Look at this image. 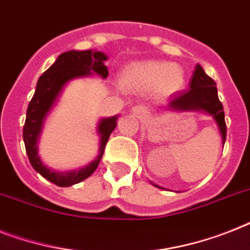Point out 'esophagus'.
<instances>
[{
  "label": "esophagus",
  "instance_id": "34e87169",
  "mask_svg": "<svg viewBox=\"0 0 250 250\" xmlns=\"http://www.w3.org/2000/svg\"><path fill=\"white\" fill-rule=\"evenodd\" d=\"M132 111H133V114H135L136 117H143V115L145 114V109H144V106H141V105H136V106L132 107Z\"/></svg>",
  "mask_w": 250,
  "mask_h": 250
}]
</instances>
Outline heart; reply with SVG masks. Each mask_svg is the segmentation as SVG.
<instances>
[{"label":"heart","mask_w":250,"mask_h":250,"mask_svg":"<svg viewBox=\"0 0 250 250\" xmlns=\"http://www.w3.org/2000/svg\"><path fill=\"white\" fill-rule=\"evenodd\" d=\"M122 84L133 90L150 91L159 88L163 92H174L184 86L182 69L169 62L149 60L132 62L123 69Z\"/></svg>","instance_id":"1"}]
</instances>
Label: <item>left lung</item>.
<instances>
[{
    "label": "left lung",
    "mask_w": 250,
    "mask_h": 250,
    "mask_svg": "<svg viewBox=\"0 0 250 250\" xmlns=\"http://www.w3.org/2000/svg\"><path fill=\"white\" fill-rule=\"evenodd\" d=\"M190 88L176 93L168 103L169 110H203L209 113L218 125L222 135V141H226V123L222 103L218 99L216 82L207 76L200 65H196L190 81Z\"/></svg>",
    "instance_id": "obj_1"
}]
</instances>
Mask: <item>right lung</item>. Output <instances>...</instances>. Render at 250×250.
I'll return each mask as SVG.
<instances>
[{"label":"right lung","mask_w":250,"mask_h":250,"mask_svg":"<svg viewBox=\"0 0 250 250\" xmlns=\"http://www.w3.org/2000/svg\"><path fill=\"white\" fill-rule=\"evenodd\" d=\"M106 59V55H104L103 52L91 51V50L62 52L58 58V60L40 77L37 86H36V92L28 105L25 123H24L23 128V139L24 144H25L26 154H28L32 167L42 177L58 186L66 188V186L78 184V182L86 180L87 177H90L91 174L96 171L97 166L100 163L103 154H104L109 136L117 127V117L103 119L99 125V133L101 136V140L100 151H99L97 159L93 160L92 163L79 171L64 172V173L48 169L38 157L37 141L42 125H43V119L68 81L77 78V77L88 76L91 74V72L96 73L103 78H106L109 74L106 65H104V62Z\"/></svg>","instance_id":"1"}]
</instances>
